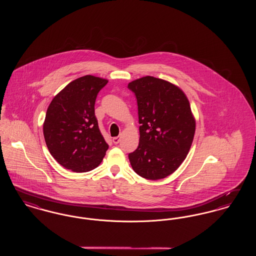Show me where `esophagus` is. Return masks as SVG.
Instances as JSON below:
<instances>
[{
	"mask_svg": "<svg viewBox=\"0 0 256 256\" xmlns=\"http://www.w3.org/2000/svg\"><path fill=\"white\" fill-rule=\"evenodd\" d=\"M112 141H113V143H114V144H118V143H120V141H121V136H117V137H113V139H112Z\"/></svg>",
	"mask_w": 256,
	"mask_h": 256,
	"instance_id": "esophagus-1",
	"label": "esophagus"
}]
</instances>
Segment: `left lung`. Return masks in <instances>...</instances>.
<instances>
[{
    "label": "left lung",
    "mask_w": 256,
    "mask_h": 256,
    "mask_svg": "<svg viewBox=\"0 0 256 256\" xmlns=\"http://www.w3.org/2000/svg\"><path fill=\"white\" fill-rule=\"evenodd\" d=\"M137 98L139 145L128 154L134 172L158 180L182 165L192 146L196 120L188 98L178 86L146 76L128 84Z\"/></svg>",
    "instance_id": "8db88e82"
}]
</instances>
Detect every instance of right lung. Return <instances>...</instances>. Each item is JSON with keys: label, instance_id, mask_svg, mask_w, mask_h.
Segmentation results:
<instances>
[{"label": "right lung", "instance_id": "1", "mask_svg": "<svg viewBox=\"0 0 256 256\" xmlns=\"http://www.w3.org/2000/svg\"><path fill=\"white\" fill-rule=\"evenodd\" d=\"M108 80L91 74L65 86L52 100L43 124L50 154L61 166L74 172L97 168L108 148L100 134L95 102Z\"/></svg>", "mask_w": 256, "mask_h": 256}]
</instances>
